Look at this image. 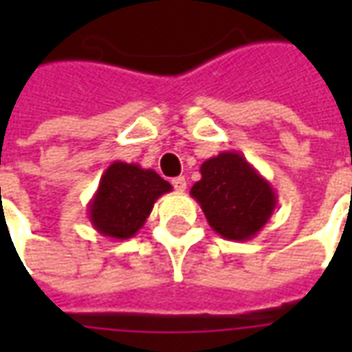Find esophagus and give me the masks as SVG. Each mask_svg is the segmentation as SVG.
Here are the masks:
<instances>
[{
  "label": "esophagus",
  "mask_w": 352,
  "mask_h": 352,
  "mask_svg": "<svg viewBox=\"0 0 352 352\" xmlns=\"http://www.w3.org/2000/svg\"><path fill=\"white\" fill-rule=\"evenodd\" d=\"M171 184H173V188L179 192H184L186 190V179L184 177H175L173 181H171Z\"/></svg>",
  "instance_id": "esophagus-1"
}]
</instances>
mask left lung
I'll use <instances>...</instances> for the list:
<instances>
[{"label":"left lung","instance_id":"left-lung-1","mask_svg":"<svg viewBox=\"0 0 352 352\" xmlns=\"http://www.w3.org/2000/svg\"><path fill=\"white\" fill-rule=\"evenodd\" d=\"M201 179L190 196L209 226L230 241H247L264 228L277 207V194L236 151H224L201 164Z\"/></svg>","mask_w":352,"mask_h":352}]
</instances>
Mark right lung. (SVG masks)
<instances>
[{"label": "right lung", "mask_w": 352, "mask_h": 352, "mask_svg": "<svg viewBox=\"0 0 352 352\" xmlns=\"http://www.w3.org/2000/svg\"><path fill=\"white\" fill-rule=\"evenodd\" d=\"M171 192V184L154 169L113 162L101 175L88 204V219L101 236L128 239L143 228L154 201Z\"/></svg>", "instance_id": "1"}]
</instances>
